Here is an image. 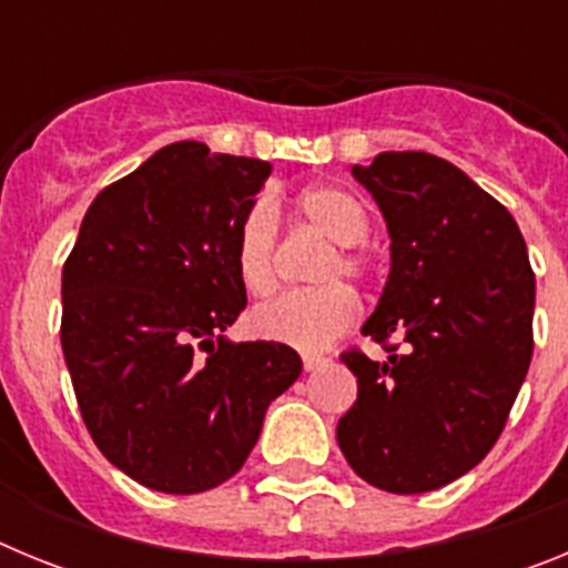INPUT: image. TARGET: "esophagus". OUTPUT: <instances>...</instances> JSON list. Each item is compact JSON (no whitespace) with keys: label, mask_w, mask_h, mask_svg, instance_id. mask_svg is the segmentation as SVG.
Wrapping results in <instances>:
<instances>
[{"label":"esophagus","mask_w":568,"mask_h":568,"mask_svg":"<svg viewBox=\"0 0 568 568\" xmlns=\"http://www.w3.org/2000/svg\"><path fill=\"white\" fill-rule=\"evenodd\" d=\"M324 364H327V358H324V355H313V353L304 355V369H307V373H313V369H318V366H324Z\"/></svg>","instance_id":"34e87169"}]
</instances>
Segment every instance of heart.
Returning a JSON list of instances; mask_svg holds the SVG:
<instances>
[{
	"label": "heart",
	"mask_w": 568,
	"mask_h": 568,
	"mask_svg": "<svg viewBox=\"0 0 568 568\" xmlns=\"http://www.w3.org/2000/svg\"><path fill=\"white\" fill-rule=\"evenodd\" d=\"M301 222L333 241L318 270L321 287L281 295L253 313V333L258 338L287 344L304 353L324 349L338 338L358 315V298L341 278L364 281L369 273L366 255L358 244L369 239L373 219L364 199L338 184H315L298 195ZM235 273L241 287L255 298L275 293L278 287V202L258 195L235 227L233 244Z\"/></svg>",
	"instance_id": "obj_1"
}]
</instances>
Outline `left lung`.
Returning a JSON list of instances; mask_svg holds the SVG:
<instances>
[{"instance_id": "8db88e82", "label": "left lung", "mask_w": 568, "mask_h": 568, "mask_svg": "<svg viewBox=\"0 0 568 568\" xmlns=\"http://www.w3.org/2000/svg\"><path fill=\"white\" fill-rule=\"evenodd\" d=\"M353 175L393 239L361 329L389 358L341 355L358 400L335 435L366 484L418 495L466 475L504 433L531 361L535 273L509 210L446 159L378 153Z\"/></svg>"}]
</instances>
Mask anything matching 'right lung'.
<instances>
[{
	"instance_id": "1",
	"label": "right lung",
	"mask_w": 568,
	"mask_h": 568,
	"mask_svg": "<svg viewBox=\"0 0 568 568\" xmlns=\"http://www.w3.org/2000/svg\"><path fill=\"white\" fill-rule=\"evenodd\" d=\"M270 170L168 144L93 199L64 261L59 335L82 420L148 489L195 495L233 478L301 375L293 346L222 335L247 307L235 227Z\"/></svg>"
}]
</instances>
